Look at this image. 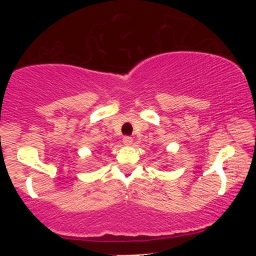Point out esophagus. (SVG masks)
<instances>
[{
    "mask_svg": "<svg viewBox=\"0 0 256 256\" xmlns=\"http://www.w3.org/2000/svg\"><path fill=\"white\" fill-rule=\"evenodd\" d=\"M132 142H134V140H132V137L126 136V137L122 138V143H124L125 146H131Z\"/></svg>",
    "mask_w": 256,
    "mask_h": 256,
    "instance_id": "esophagus-1",
    "label": "esophagus"
}]
</instances>
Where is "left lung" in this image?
Segmentation results:
<instances>
[{
	"label": "left lung",
	"mask_w": 256,
	"mask_h": 256,
	"mask_svg": "<svg viewBox=\"0 0 256 256\" xmlns=\"http://www.w3.org/2000/svg\"><path fill=\"white\" fill-rule=\"evenodd\" d=\"M165 167H166V166H165Z\"/></svg>",
	"instance_id": "obj_1"
}]
</instances>
